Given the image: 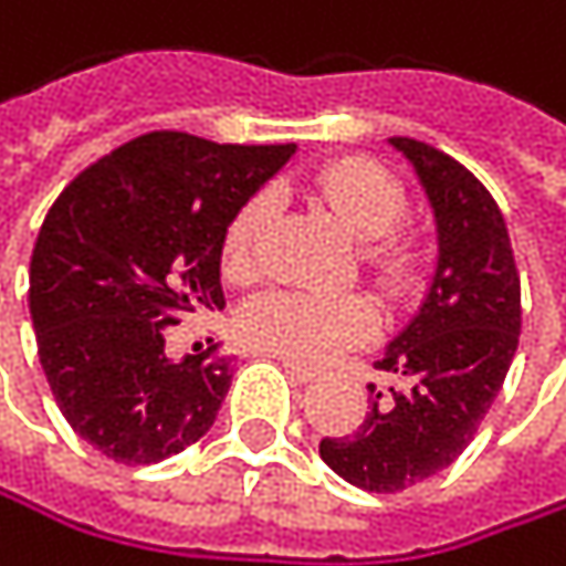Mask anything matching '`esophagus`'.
Listing matches in <instances>:
<instances>
[{
  "label": "esophagus",
  "instance_id": "34e87169",
  "mask_svg": "<svg viewBox=\"0 0 566 566\" xmlns=\"http://www.w3.org/2000/svg\"><path fill=\"white\" fill-rule=\"evenodd\" d=\"M281 368H285V375L292 378V381H312L315 378V368H308V365H298V361H289V358H281Z\"/></svg>",
  "mask_w": 566,
  "mask_h": 566
}]
</instances>
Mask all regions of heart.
<instances>
[{"label": "heart", "mask_w": 566, "mask_h": 566, "mask_svg": "<svg viewBox=\"0 0 566 566\" xmlns=\"http://www.w3.org/2000/svg\"><path fill=\"white\" fill-rule=\"evenodd\" d=\"M318 201L355 234L365 274L385 292H401L418 277L421 244L398 224L408 208L405 185L371 158H338L312 181ZM274 218V195H251L221 234V271L248 285L261 274L264 238ZM378 328L375 305L358 295H315V292H268L251 298L234 322L241 345L261 355L289 361H322L342 348L365 342Z\"/></svg>", "instance_id": "obj_1"}]
</instances>
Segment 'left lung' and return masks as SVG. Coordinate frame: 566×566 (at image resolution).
<instances>
[{
  "mask_svg": "<svg viewBox=\"0 0 566 566\" xmlns=\"http://www.w3.org/2000/svg\"><path fill=\"white\" fill-rule=\"evenodd\" d=\"M438 218V271L418 318L375 361L405 381L368 388L358 431L322 438V461L348 484L395 494L454 464L474 441L521 338V274L494 195L448 151L398 135Z\"/></svg>",
  "mask_w": 566,
  "mask_h": 566,
  "instance_id": "left-lung-1",
  "label": "left lung"
}]
</instances>
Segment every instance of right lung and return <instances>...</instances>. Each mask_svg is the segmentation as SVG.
<instances>
[{"label":"right lung","mask_w":566,"mask_h":566,"mask_svg":"<svg viewBox=\"0 0 566 566\" xmlns=\"http://www.w3.org/2000/svg\"><path fill=\"white\" fill-rule=\"evenodd\" d=\"M295 145H218L148 132L52 201L29 264L39 361L72 431L118 464L195 444L231 385L208 348L171 361L165 332L221 312V234Z\"/></svg>","instance_id":"obj_1"}]
</instances>
